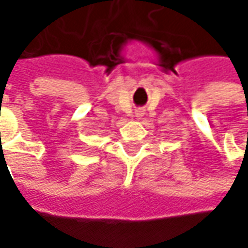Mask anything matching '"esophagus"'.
Here are the masks:
<instances>
[{"label": "esophagus", "instance_id": "34e87169", "mask_svg": "<svg viewBox=\"0 0 248 248\" xmlns=\"http://www.w3.org/2000/svg\"><path fill=\"white\" fill-rule=\"evenodd\" d=\"M135 114H137V117H140V116H142V114H143V113H142V111H140V110H138V111H137V113H135Z\"/></svg>", "mask_w": 248, "mask_h": 248}]
</instances>
